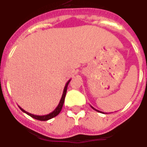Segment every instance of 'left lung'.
Wrapping results in <instances>:
<instances>
[{
    "label": "left lung",
    "mask_w": 147,
    "mask_h": 147,
    "mask_svg": "<svg viewBox=\"0 0 147 147\" xmlns=\"http://www.w3.org/2000/svg\"><path fill=\"white\" fill-rule=\"evenodd\" d=\"M91 107H92V109H94V110H95V111H97V112H101V113H103V114H105V112H101V111H99V110H97V109H94V107H92V106H91Z\"/></svg>",
    "instance_id": "left-lung-1"
}]
</instances>
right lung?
Listing matches in <instances>:
<instances>
[{"label": "right lung", "instance_id": "add662e5", "mask_svg": "<svg viewBox=\"0 0 147 147\" xmlns=\"http://www.w3.org/2000/svg\"><path fill=\"white\" fill-rule=\"evenodd\" d=\"M70 80H71V79L67 81V82L66 83V84H65L64 90H63V95H62V97H61V99H60V102H59V104H58V105H57V107L55 108V109L54 111H53V112H50V113L48 114V115H42V116H40V115H32V114H30V113H29V112H26V111H25L24 109H23V108L20 107V106H18L19 108H20V109H21V111H23V112H25V113L27 114L28 115L30 116L31 117L34 118V119H35L40 120V121H47V120H49V119H52V118L55 117L57 116V115H59V113H60V111L62 110V108H63V104H64V102H65V95H66L67 89L68 84H69V82H70Z\"/></svg>", "mask_w": 147, "mask_h": 147}]
</instances>
